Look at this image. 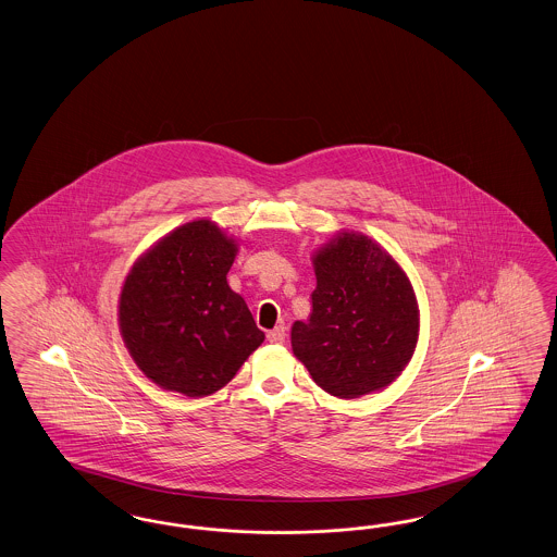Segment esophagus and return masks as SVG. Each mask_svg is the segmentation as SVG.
Instances as JSON below:
<instances>
[{"label":"esophagus","mask_w":557,"mask_h":557,"mask_svg":"<svg viewBox=\"0 0 557 557\" xmlns=\"http://www.w3.org/2000/svg\"><path fill=\"white\" fill-rule=\"evenodd\" d=\"M269 344H284L286 342V330L282 325H277L275 330H271L268 334Z\"/></svg>","instance_id":"1"}]
</instances>
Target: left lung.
Wrapping results in <instances>:
<instances>
[{
	"label": "left lung",
	"instance_id": "obj_1",
	"mask_svg": "<svg viewBox=\"0 0 557 557\" xmlns=\"http://www.w3.org/2000/svg\"><path fill=\"white\" fill-rule=\"evenodd\" d=\"M311 319L292 325V350L339 400L385 389L417 350L421 312L410 277L377 240L342 230L311 255Z\"/></svg>",
	"mask_w": 557,
	"mask_h": 557
}]
</instances>
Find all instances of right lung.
Here are the masks:
<instances>
[{
  "instance_id": "right-lung-1",
  "label": "right lung",
  "mask_w": 557,
  "mask_h": 557,
  "mask_svg": "<svg viewBox=\"0 0 557 557\" xmlns=\"http://www.w3.org/2000/svg\"><path fill=\"white\" fill-rule=\"evenodd\" d=\"M238 238L200 218L149 246L117 298L124 346L161 389L205 398L225 387L265 339L227 286Z\"/></svg>"
}]
</instances>
